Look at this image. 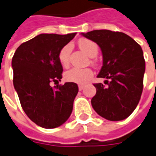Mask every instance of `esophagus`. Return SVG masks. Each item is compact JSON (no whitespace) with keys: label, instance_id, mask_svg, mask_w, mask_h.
Returning <instances> with one entry per match:
<instances>
[{"label":"esophagus","instance_id":"1","mask_svg":"<svg viewBox=\"0 0 156 156\" xmlns=\"http://www.w3.org/2000/svg\"><path fill=\"white\" fill-rule=\"evenodd\" d=\"M84 88H85V85H78V89H79V91H82V90H83Z\"/></svg>","mask_w":156,"mask_h":156}]
</instances>
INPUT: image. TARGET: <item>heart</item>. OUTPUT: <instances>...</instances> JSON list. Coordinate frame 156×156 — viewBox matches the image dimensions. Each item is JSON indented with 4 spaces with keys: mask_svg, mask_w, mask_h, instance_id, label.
Masks as SVG:
<instances>
[{
    "mask_svg": "<svg viewBox=\"0 0 156 156\" xmlns=\"http://www.w3.org/2000/svg\"><path fill=\"white\" fill-rule=\"evenodd\" d=\"M79 47L85 51V53L91 57L94 58L98 55V44L91 40H81L78 43ZM71 45L64 46L58 53V60L62 66L67 67L70 64V55H71ZM93 72L89 68H78L74 67L65 72V79L68 82H72L79 85H84L88 82L92 77Z\"/></svg>",
    "mask_w": 156,
    "mask_h": 156,
    "instance_id": "obj_1",
    "label": "heart"
}]
</instances>
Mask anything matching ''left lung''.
Wrapping results in <instances>:
<instances>
[{
  "mask_svg": "<svg viewBox=\"0 0 156 156\" xmlns=\"http://www.w3.org/2000/svg\"><path fill=\"white\" fill-rule=\"evenodd\" d=\"M82 35L98 44L103 55L98 78H105L106 85H93L97 90L91 98L93 109L108 120L125 119L136 108L143 90L145 60L140 45L118 31L97 30Z\"/></svg>",
  "mask_w": 156,
  "mask_h": 156,
  "instance_id": "1",
  "label": "left lung"
}]
</instances>
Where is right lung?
Returning a JSON list of instances; mask_svg holds the SVG:
<instances>
[{
  "mask_svg": "<svg viewBox=\"0 0 156 156\" xmlns=\"http://www.w3.org/2000/svg\"><path fill=\"white\" fill-rule=\"evenodd\" d=\"M76 33L40 34L22 44L12 58L13 84L27 116L44 128L58 127L70 117L78 92L76 83L51 87L62 78L60 50Z\"/></svg>",
  "mask_w": 156,
  "mask_h": 156,
  "instance_id": "obj_1",
  "label": "right lung"
}]
</instances>
